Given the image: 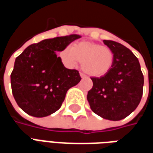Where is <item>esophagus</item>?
<instances>
[{"instance_id":"34e87169","label":"esophagus","mask_w":153,"mask_h":153,"mask_svg":"<svg viewBox=\"0 0 153 153\" xmlns=\"http://www.w3.org/2000/svg\"><path fill=\"white\" fill-rule=\"evenodd\" d=\"M79 74H80V77H81L82 79H83V78H85V77H86V75H85L83 73H80Z\"/></svg>"}]
</instances>
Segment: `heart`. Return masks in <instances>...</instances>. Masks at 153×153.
I'll list each match as a JSON object with an SVG mask.
<instances>
[{"label":"heart","mask_w":153,"mask_h":153,"mask_svg":"<svg viewBox=\"0 0 153 153\" xmlns=\"http://www.w3.org/2000/svg\"><path fill=\"white\" fill-rule=\"evenodd\" d=\"M60 57L68 67L82 62L83 70L93 77H102L109 73L115 60L111 48L85 41L74 44L72 48L65 47L60 52Z\"/></svg>","instance_id":"1"}]
</instances>
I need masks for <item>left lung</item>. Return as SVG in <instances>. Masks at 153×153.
<instances>
[{"label":"left lung","instance_id":"obj_1","mask_svg":"<svg viewBox=\"0 0 153 153\" xmlns=\"http://www.w3.org/2000/svg\"><path fill=\"white\" fill-rule=\"evenodd\" d=\"M115 55L114 65L104 76L93 77L87 99L93 112L109 120H120L130 115L141 101L143 74L138 58L124 45L103 40Z\"/></svg>","mask_w":153,"mask_h":153}]
</instances>
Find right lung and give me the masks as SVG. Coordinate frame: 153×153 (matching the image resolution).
Returning <instances> with one entry per match:
<instances>
[{"instance_id":"1","label":"right lung","mask_w":153,"mask_h":153,"mask_svg":"<svg viewBox=\"0 0 153 153\" xmlns=\"http://www.w3.org/2000/svg\"><path fill=\"white\" fill-rule=\"evenodd\" d=\"M81 38L71 34L28 46L16 57L10 74L13 96L28 115L45 117L60 108L70 88L79 83V71L64 66L56 52Z\"/></svg>"}]
</instances>
